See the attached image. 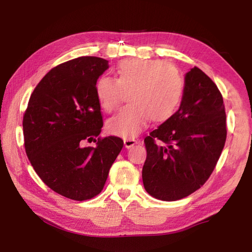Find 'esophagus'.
I'll return each instance as SVG.
<instances>
[{
	"mask_svg": "<svg viewBox=\"0 0 252 252\" xmlns=\"http://www.w3.org/2000/svg\"><path fill=\"white\" fill-rule=\"evenodd\" d=\"M123 142H125V146H126V149H130V148H132V146H133V145H135L136 143H139L138 140L131 139V138L125 139V140H123Z\"/></svg>",
	"mask_w": 252,
	"mask_h": 252,
	"instance_id": "1",
	"label": "esophagus"
}]
</instances>
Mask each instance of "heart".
Returning a JSON list of instances; mask_svg holds the SVG:
<instances>
[{
    "mask_svg": "<svg viewBox=\"0 0 252 252\" xmlns=\"http://www.w3.org/2000/svg\"><path fill=\"white\" fill-rule=\"evenodd\" d=\"M117 79L102 76L95 82V95L108 112L119 107L123 91H129L126 106L107 122L111 134L134 138L152 120L161 122L175 113L181 102L183 80L175 67L159 59H126L119 63Z\"/></svg>",
    "mask_w": 252,
    "mask_h": 252,
    "instance_id": "obj_1",
    "label": "heart"
}]
</instances>
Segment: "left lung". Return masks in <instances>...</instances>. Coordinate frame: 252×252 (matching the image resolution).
<instances>
[{"instance_id":"1","label":"left lung","mask_w":252,"mask_h":252,"mask_svg":"<svg viewBox=\"0 0 252 252\" xmlns=\"http://www.w3.org/2000/svg\"><path fill=\"white\" fill-rule=\"evenodd\" d=\"M226 112L220 91L197 67L185 75L180 109L144 139L145 190L174 202L200 189L225 146ZM158 139L164 144L158 146Z\"/></svg>"}]
</instances>
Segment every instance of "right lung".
<instances>
[{
  "mask_svg": "<svg viewBox=\"0 0 252 252\" xmlns=\"http://www.w3.org/2000/svg\"><path fill=\"white\" fill-rule=\"evenodd\" d=\"M109 68L99 57H78L53 68L36 86L23 117L32 166L54 191L74 200L94 198L123 148L118 136L100 138L103 126L95 82ZM94 140V147H84Z\"/></svg>",
  "mask_w": 252,
  "mask_h": 252,
  "instance_id": "obj_1",
  "label": "right lung"
}]
</instances>
